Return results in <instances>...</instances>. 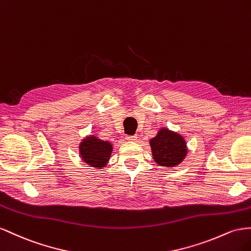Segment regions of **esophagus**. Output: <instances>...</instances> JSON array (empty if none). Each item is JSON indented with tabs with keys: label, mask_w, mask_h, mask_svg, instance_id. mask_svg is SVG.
I'll return each mask as SVG.
<instances>
[{
	"label": "esophagus",
	"mask_w": 251,
	"mask_h": 251,
	"mask_svg": "<svg viewBox=\"0 0 251 251\" xmlns=\"http://www.w3.org/2000/svg\"><path fill=\"white\" fill-rule=\"evenodd\" d=\"M126 140L127 141H130V142H135V141L138 140V137H137V135H127Z\"/></svg>",
	"instance_id": "esophagus-1"
}]
</instances>
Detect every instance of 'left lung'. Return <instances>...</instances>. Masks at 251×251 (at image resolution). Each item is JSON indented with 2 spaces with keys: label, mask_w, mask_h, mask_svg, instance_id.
I'll return each instance as SVG.
<instances>
[{
  "label": "left lung",
  "mask_w": 251,
  "mask_h": 251,
  "mask_svg": "<svg viewBox=\"0 0 251 251\" xmlns=\"http://www.w3.org/2000/svg\"><path fill=\"white\" fill-rule=\"evenodd\" d=\"M153 160L164 167L178 165L187 154L186 142L181 134L161 128L154 138L149 142Z\"/></svg>",
  "instance_id": "8db88e82"
}]
</instances>
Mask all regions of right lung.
Segmentation results:
<instances>
[{"mask_svg":"<svg viewBox=\"0 0 251 251\" xmlns=\"http://www.w3.org/2000/svg\"><path fill=\"white\" fill-rule=\"evenodd\" d=\"M78 148L83 161L98 169H102L107 165L112 151V145L109 142L100 140L95 135L84 139Z\"/></svg>","mask_w":251,"mask_h":251,"instance_id":"add662e5","label":"right lung"}]
</instances>
